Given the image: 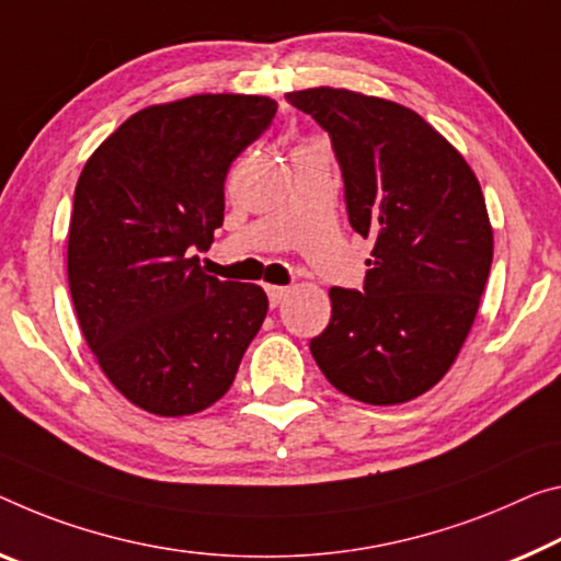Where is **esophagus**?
Returning a JSON list of instances; mask_svg holds the SVG:
<instances>
[{
  "mask_svg": "<svg viewBox=\"0 0 561 561\" xmlns=\"http://www.w3.org/2000/svg\"><path fill=\"white\" fill-rule=\"evenodd\" d=\"M265 290H268V300H271L273 308L280 306L283 300H286V296H288V288L286 286H268Z\"/></svg>",
  "mask_w": 561,
  "mask_h": 561,
  "instance_id": "1",
  "label": "esophagus"
}]
</instances>
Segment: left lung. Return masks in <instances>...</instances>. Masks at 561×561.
Wrapping results in <instances>:
<instances>
[{
    "label": "left lung",
    "mask_w": 561,
    "mask_h": 561,
    "mask_svg": "<svg viewBox=\"0 0 561 561\" xmlns=\"http://www.w3.org/2000/svg\"><path fill=\"white\" fill-rule=\"evenodd\" d=\"M331 135L351 228L374 243L364 290L331 288V323L310 341L351 399L393 407L442 381L484 293L494 232L461 152L399 102L308 88L288 92Z\"/></svg>",
    "instance_id": "obj_1"
}]
</instances>
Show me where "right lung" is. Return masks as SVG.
I'll return each mask as SVG.
<instances>
[{
	"label": "right lung",
	"instance_id": "obj_1",
	"mask_svg": "<svg viewBox=\"0 0 561 561\" xmlns=\"http://www.w3.org/2000/svg\"><path fill=\"white\" fill-rule=\"evenodd\" d=\"M263 94L150 105L84 162L67 238L77 321L110 383L154 416H191L230 389L268 296L201 268L232 160L273 123Z\"/></svg>",
	"mask_w": 561,
	"mask_h": 561
}]
</instances>
